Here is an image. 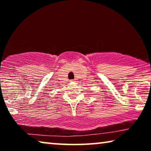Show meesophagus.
<instances>
[{
    "instance_id": "34e87169",
    "label": "esophagus",
    "mask_w": 151,
    "mask_h": 151,
    "mask_svg": "<svg viewBox=\"0 0 151 151\" xmlns=\"http://www.w3.org/2000/svg\"><path fill=\"white\" fill-rule=\"evenodd\" d=\"M75 80H70V82H75Z\"/></svg>"
}]
</instances>
